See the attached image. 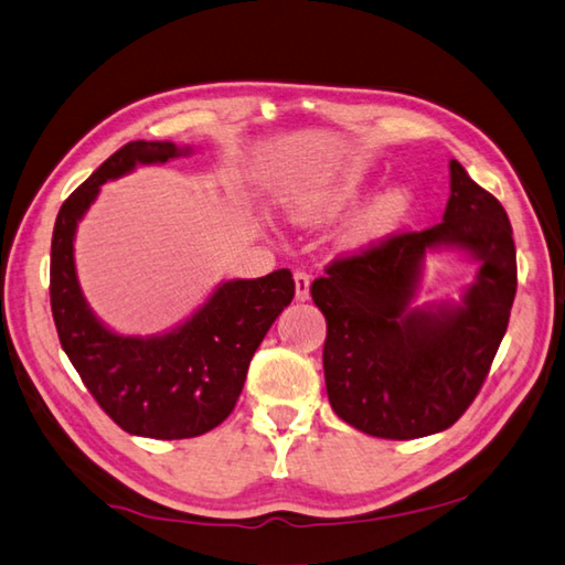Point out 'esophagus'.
I'll return each mask as SVG.
<instances>
[{
  "instance_id": "esophagus-1",
  "label": "esophagus",
  "mask_w": 565,
  "mask_h": 565,
  "mask_svg": "<svg viewBox=\"0 0 565 565\" xmlns=\"http://www.w3.org/2000/svg\"><path fill=\"white\" fill-rule=\"evenodd\" d=\"M294 284H296V301H308V296H311V276L298 269L294 274Z\"/></svg>"
}]
</instances>
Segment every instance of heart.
I'll list each match as a JSON object with an SVG mask.
<instances>
[{"label": "heart", "instance_id": "b5f03b06", "mask_svg": "<svg viewBox=\"0 0 565 565\" xmlns=\"http://www.w3.org/2000/svg\"><path fill=\"white\" fill-rule=\"evenodd\" d=\"M367 191L364 179H335L318 188H308L296 198V215L301 220H328L355 205ZM414 210V193L408 185H390L364 205L348 227V242L355 247L372 245L399 230Z\"/></svg>", "mask_w": 565, "mask_h": 565}]
</instances>
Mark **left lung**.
<instances>
[{
	"mask_svg": "<svg viewBox=\"0 0 565 565\" xmlns=\"http://www.w3.org/2000/svg\"><path fill=\"white\" fill-rule=\"evenodd\" d=\"M460 246L483 264L460 307L412 309L426 248ZM516 294V249L502 203L450 161L444 223L394 232L333 259L311 284L326 316V390L362 434L408 440L446 430L488 380Z\"/></svg>",
	"mask_w": 565,
	"mask_h": 565,
	"instance_id": "8db88e82",
	"label": "left lung"
}]
</instances>
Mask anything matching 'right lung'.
Returning <instances> with one entry per match:
<instances>
[{"label": "right lung", "instance_id": "1", "mask_svg": "<svg viewBox=\"0 0 565 565\" xmlns=\"http://www.w3.org/2000/svg\"><path fill=\"white\" fill-rule=\"evenodd\" d=\"M183 153L171 141L125 143L61 205L51 239V311L65 355L121 430L159 440L195 438L225 422L252 355L296 291L289 269L225 281L193 318L157 338L117 335L93 316L75 276L77 220L105 181Z\"/></svg>", "mask_w": 565, "mask_h": 565}]
</instances>
